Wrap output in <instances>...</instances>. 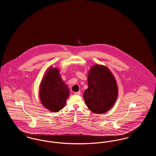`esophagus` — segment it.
<instances>
[{
  "label": "esophagus",
  "instance_id": "34e87169",
  "mask_svg": "<svg viewBox=\"0 0 156 156\" xmlns=\"http://www.w3.org/2000/svg\"><path fill=\"white\" fill-rule=\"evenodd\" d=\"M75 95H81V92L80 91H78V92H74Z\"/></svg>",
  "mask_w": 156,
  "mask_h": 156
}]
</instances>
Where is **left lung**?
<instances>
[{
	"label": "left lung",
	"instance_id": "8db88e82",
	"mask_svg": "<svg viewBox=\"0 0 156 156\" xmlns=\"http://www.w3.org/2000/svg\"><path fill=\"white\" fill-rule=\"evenodd\" d=\"M88 88L83 97L89 110L95 113L108 111L115 104L118 94L116 80L107 67L95 65L89 71Z\"/></svg>",
	"mask_w": 156,
	"mask_h": 156
}]
</instances>
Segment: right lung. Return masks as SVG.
<instances>
[{
    "label": "right lung",
    "mask_w": 156,
    "mask_h": 156,
    "mask_svg": "<svg viewBox=\"0 0 156 156\" xmlns=\"http://www.w3.org/2000/svg\"><path fill=\"white\" fill-rule=\"evenodd\" d=\"M69 94V89L62 80L57 68H50L40 85V98L47 109L58 112L65 106Z\"/></svg>",
    "instance_id": "right-lung-1"
}]
</instances>
